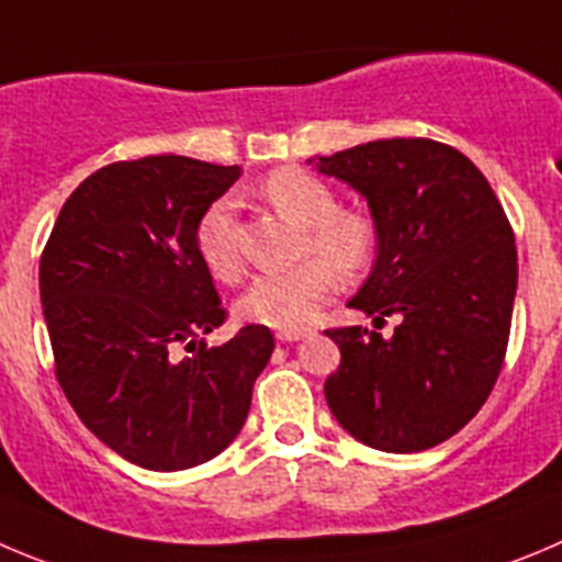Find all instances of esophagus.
<instances>
[{"mask_svg":"<svg viewBox=\"0 0 562 562\" xmlns=\"http://www.w3.org/2000/svg\"><path fill=\"white\" fill-rule=\"evenodd\" d=\"M307 335H313L311 327H296V329H280V333H277V338L285 340V344H293V340H302V338H307Z\"/></svg>","mask_w":562,"mask_h":562,"instance_id":"esophagus-1","label":"esophagus"}]
</instances>
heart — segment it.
Here are the masks:
<instances>
[{"instance_id":"b5f03b06","label":"heart","mask_w":562,"mask_h":562,"mask_svg":"<svg viewBox=\"0 0 562 562\" xmlns=\"http://www.w3.org/2000/svg\"><path fill=\"white\" fill-rule=\"evenodd\" d=\"M266 202L305 229L302 251L327 256L302 260L288 271L260 274L249 282L235 311L240 318L277 329H296L313 318L338 288V274L358 277L376 255V224L363 210H338V199L318 177L302 169H277L260 186ZM196 249L216 280L233 282L240 274L235 238V207L227 199L210 204L196 224Z\"/></svg>"}]
</instances>
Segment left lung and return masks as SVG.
<instances>
[{"instance_id": "obj_1", "label": "left lung", "mask_w": 562, "mask_h": 562, "mask_svg": "<svg viewBox=\"0 0 562 562\" xmlns=\"http://www.w3.org/2000/svg\"><path fill=\"white\" fill-rule=\"evenodd\" d=\"M313 162V160H311ZM376 224V260L349 307L385 324L327 329L340 349L324 396L340 427L380 452H424L463 429L505 363L518 255L482 171L429 138L369 140L318 157Z\"/></svg>"}]
</instances>
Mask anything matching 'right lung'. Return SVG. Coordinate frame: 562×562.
<instances>
[{"mask_svg": "<svg viewBox=\"0 0 562 562\" xmlns=\"http://www.w3.org/2000/svg\"><path fill=\"white\" fill-rule=\"evenodd\" d=\"M240 177L182 155L110 162L66 199L41 255L55 374L104 447L151 471L216 458L244 427L274 352L263 324L227 344L196 224Z\"/></svg>", "mask_w": 562, "mask_h": 562, "instance_id": "add662e5", "label": "right lung"}]
</instances>
